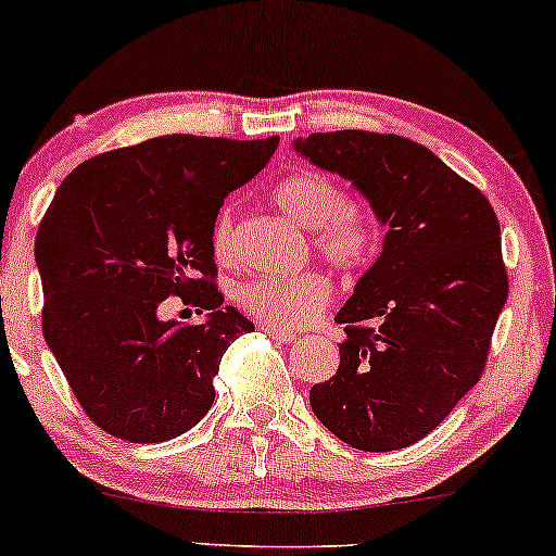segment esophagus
<instances>
[{
	"label": "esophagus",
	"instance_id": "1",
	"mask_svg": "<svg viewBox=\"0 0 556 556\" xmlns=\"http://www.w3.org/2000/svg\"><path fill=\"white\" fill-rule=\"evenodd\" d=\"M265 333H268L273 341H280V344H293V341H295V333L293 331L276 329V326H268V329H265Z\"/></svg>",
	"mask_w": 556,
	"mask_h": 556
}]
</instances>
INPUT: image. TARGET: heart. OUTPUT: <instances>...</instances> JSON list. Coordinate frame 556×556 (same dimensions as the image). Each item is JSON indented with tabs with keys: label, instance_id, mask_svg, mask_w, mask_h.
Returning a JSON list of instances; mask_svg holds the SVG:
<instances>
[{
	"label": "heart",
	"instance_id": "b5f03b06",
	"mask_svg": "<svg viewBox=\"0 0 556 556\" xmlns=\"http://www.w3.org/2000/svg\"><path fill=\"white\" fill-rule=\"evenodd\" d=\"M276 202L286 215L314 232V248L341 273H362L377 261L384 240V225L375 212L349 204V192L339 179L318 169L288 174L278 181ZM210 248L219 265L238 261L232 210H219L210 230ZM242 308L257 321L276 329H299L326 308L331 283L324 273L303 270L291 276H261L240 286Z\"/></svg>",
	"mask_w": 556,
	"mask_h": 556
}]
</instances>
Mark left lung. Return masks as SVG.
I'll return each instance as SVG.
<instances>
[{"label":"left lung","instance_id":"1","mask_svg":"<svg viewBox=\"0 0 556 556\" xmlns=\"http://www.w3.org/2000/svg\"><path fill=\"white\" fill-rule=\"evenodd\" d=\"M352 179L390 225L384 250L337 314L346 339L311 407L367 453L422 440L481 379L508 299L501 227L478 187L397 134L331 131L293 143Z\"/></svg>","mask_w":556,"mask_h":556}]
</instances>
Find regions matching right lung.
I'll list each match as a JSON object with an SVG mask.
<instances>
[{"mask_svg":"<svg viewBox=\"0 0 556 556\" xmlns=\"http://www.w3.org/2000/svg\"><path fill=\"white\" fill-rule=\"evenodd\" d=\"M169 134L83 162L35 240L42 333L83 413L128 443H164L215 402L219 359L255 326L217 288L210 230L225 197L278 149ZM181 298L202 325L162 323Z\"/></svg>","mask_w":556,"mask_h":556,"instance_id":"add662e5","label":"right lung"}]
</instances>
